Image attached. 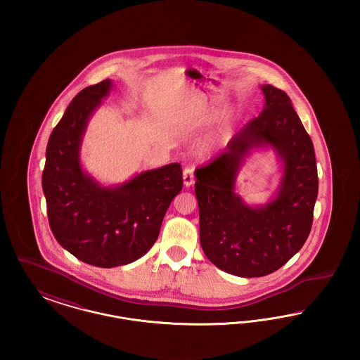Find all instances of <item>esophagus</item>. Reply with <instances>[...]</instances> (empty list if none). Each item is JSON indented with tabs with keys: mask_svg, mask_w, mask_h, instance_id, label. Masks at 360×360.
I'll return each instance as SVG.
<instances>
[{
	"mask_svg": "<svg viewBox=\"0 0 360 360\" xmlns=\"http://www.w3.org/2000/svg\"><path fill=\"white\" fill-rule=\"evenodd\" d=\"M184 184H185L186 188L194 184V167L193 166H188L184 170Z\"/></svg>",
	"mask_w": 360,
	"mask_h": 360,
	"instance_id": "1",
	"label": "esophagus"
}]
</instances>
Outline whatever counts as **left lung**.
Masks as SVG:
<instances>
[{
    "instance_id": "8db88e82",
    "label": "left lung",
    "mask_w": 360,
    "mask_h": 360,
    "mask_svg": "<svg viewBox=\"0 0 360 360\" xmlns=\"http://www.w3.org/2000/svg\"><path fill=\"white\" fill-rule=\"evenodd\" d=\"M266 106L231 140L223 154L195 170L200 241L220 270L243 278L271 274L294 257L308 239L319 193L311 139L289 96L262 87ZM270 143L285 162L278 197L264 208H250L234 194L242 158Z\"/></svg>"
}]
</instances>
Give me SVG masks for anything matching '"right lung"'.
Masks as SVG:
<instances>
[{
  "label": "right lung",
  "mask_w": 360,
  "mask_h": 360,
  "mask_svg": "<svg viewBox=\"0 0 360 360\" xmlns=\"http://www.w3.org/2000/svg\"><path fill=\"white\" fill-rule=\"evenodd\" d=\"M110 86L105 79L74 97L52 131L41 178L55 239L79 260L105 269L135 262L154 245L169 206L184 188L179 163L141 172L117 188H100L84 174L81 139Z\"/></svg>",
  "instance_id": "obj_1"
}]
</instances>
